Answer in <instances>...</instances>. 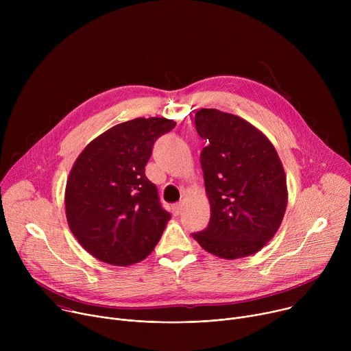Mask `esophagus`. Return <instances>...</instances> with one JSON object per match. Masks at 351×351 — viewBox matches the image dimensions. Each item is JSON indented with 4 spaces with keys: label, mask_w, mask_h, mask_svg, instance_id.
Wrapping results in <instances>:
<instances>
[{
    "label": "esophagus",
    "mask_w": 351,
    "mask_h": 351,
    "mask_svg": "<svg viewBox=\"0 0 351 351\" xmlns=\"http://www.w3.org/2000/svg\"><path fill=\"white\" fill-rule=\"evenodd\" d=\"M182 213V204L180 203H176L172 206V214L173 215H179Z\"/></svg>",
    "instance_id": "esophagus-1"
}]
</instances>
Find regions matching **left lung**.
I'll return each mask as SVG.
<instances>
[{"instance_id": "left-lung-1", "label": "left lung", "mask_w": 351, "mask_h": 351, "mask_svg": "<svg viewBox=\"0 0 351 351\" xmlns=\"http://www.w3.org/2000/svg\"><path fill=\"white\" fill-rule=\"evenodd\" d=\"M195 130L208 140L199 154L211 204L207 228L191 233L226 260L252 256L276 233L287 206L286 176L272 143L247 121L199 110Z\"/></svg>"}]
</instances>
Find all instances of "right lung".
<instances>
[{
	"instance_id": "right-lung-1",
	"label": "right lung",
	"mask_w": 351,
	"mask_h": 351,
	"mask_svg": "<svg viewBox=\"0 0 351 351\" xmlns=\"http://www.w3.org/2000/svg\"><path fill=\"white\" fill-rule=\"evenodd\" d=\"M176 123L136 118L94 138L76 160L65 191L73 236L99 261L130 265L160 241L171 214L145 176L154 143Z\"/></svg>"
}]
</instances>
